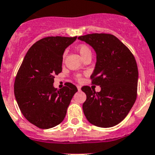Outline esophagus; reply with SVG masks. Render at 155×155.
<instances>
[{"instance_id":"esophagus-1","label":"esophagus","mask_w":155,"mask_h":155,"mask_svg":"<svg viewBox=\"0 0 155 155\" xmlns=\"http://www.w3.org/2000/svg\"><path fill=\"white\" fill-rule=\"evenodd\" d=\"M77 89L79 90V91H80V90H81V86H80V85H77Z\"/></svg>"}]
</instances>
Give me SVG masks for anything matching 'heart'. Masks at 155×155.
Here are the masks:
<instances>
[{
    "instance_id": "b5f03b06",
    "label": "heart",
    "mask_w": 155,
    "mask_h": 155,
    "mask_svg": "<svg viewBox=\"0 0 155 155\" xmlns=\"http://www.w3.org/2000/svg\"><path fill=\"white\" fill-rule=\"evenodd\" d=\"M77 49L83 58H85L86 56L88 55V54H91V49H90L87 45H80V46L77 48ZM75 78L77 81H81L82 75H80V74H76V75H75Z\"/></svg>"
}]
</instances>
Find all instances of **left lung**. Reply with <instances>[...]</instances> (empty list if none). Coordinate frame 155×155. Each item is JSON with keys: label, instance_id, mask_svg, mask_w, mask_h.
Here are the masks:
<instances>
[{"label": "left lung", "instance_id": "1", "mask_svg": "<svg viewBox=\"0 0 155 155\" xmlns=\"http://www.w3.org/2000/svg\"><path fill=\"white\" fill-rule=\"evenodd\" d=\"M78 38L95 50L97 62L91 80L101 87L99 92L88 86L81 88L87 95L83 104L84 115L97 127L117 125L128 115L137 97L136 59L129 49L110 34H89Z\"/></svg>", "mask_w": 155, "mask_h": 155}]
</instances>
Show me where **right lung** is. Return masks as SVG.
<instances>
[{
	"label": "right lung",
	"instance_id": "obj_1",
	"mask_svg": "<svg viewBox=\"0 0 155 155\" xmlns=\"http://www.w3.org/2000/svg\"><path fill=\"white\" fill-rule=\"evenodd\" d=\"M75 37L49 36L36 41L27 51L17 71L14 94L24 117L34 125L47 129L63 121L77 87L65 83L53 87L54 76L62 71L64 49Z\"/></svg>",
	"mask_w": 155,
	"mask_h": 155
}]
</instances>
